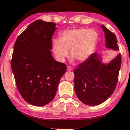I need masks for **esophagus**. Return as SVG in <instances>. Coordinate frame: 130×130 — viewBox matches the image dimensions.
<instances>
[{
    "label": "esophagus",
    "mask_w": 130,
    "mask_h": 130,
    "mask_svg": "<svg viewBox=\"0 0 130 130\" xmlns=\"http://www.w3.org/2000/svg\"><path fill=\"white\" fill-rule=\"evenodd\" d=\"M72 70V67L69 66H68V67H67V70H68V71H70V70Z\"/></svg>",
    "instance_id": "esophagus-1"
}]
</instances>
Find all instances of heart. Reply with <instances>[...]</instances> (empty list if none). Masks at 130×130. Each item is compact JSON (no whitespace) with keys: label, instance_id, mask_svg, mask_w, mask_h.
Here are the masks:
<instances>
[{"label":"heart","instance_id":"heart-1","mask_svg":"<svg viewBox=\"0 0 130 130\" xmlns=\"http://www.w3.org/2000/svg\"><path fill=\"white\" fill-rule=\"evenodd\" d=\"M98 34L93 29L85 28L66 30L60 34V38L53 43V51L59 61H62L69 55L78 62L89 58L95 50L98 41Z\"/></svg>","mask_w":130,"mask_h":130}]
</instances>
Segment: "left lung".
<instances>
[{
  "instance_id": "1",
  "label": "left lung",
  "mask_w": 130,
  "mask_h": 130,
  "mask_svg": "<svg viewBox=\"0 0 130 130\" xmlns=\"http://www.w3.org/2000/svg\"><path fill=\"white\" fill-rule=\"evenodd\" d=\"M105 37V47L119 50L115 34L102 25ZM121 66V56L107 64L102 62V58L93 53L88 60L74 70L75 91L78 99L88 105L102 103L114 92Z\"/></svg>"
}]
</instances>
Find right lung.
<instances>
[{"mask_svg":"<svg viewBox=\"0 0 130 130\" xmlns=\"http://www.w3.org/2000/svg\"><path fill=\"white\" fill-rule=\"evenodd\" d=\"M53 22L37 20L17 37L14 46L11 68L22 98L36 106H43L55 98L66 65L52 56Z\"/></svg>","mask_w":130,"mask_h":130,"instance_id":"right-lung-1","label":"right lung"}]
</instances>
